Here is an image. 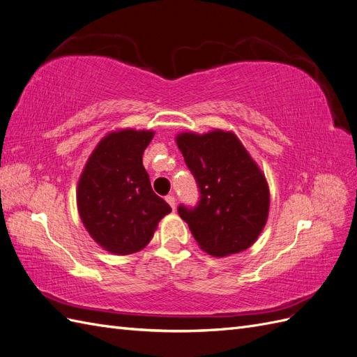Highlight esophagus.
Masks as SVG:
<instances>
[{"label": "esophagus", "instance_id": "obj_1", "mask_svg": "<svg viewBox=\"0 0 357 357\" xmlns=\"http://www.w3.org/2000/svg\"><path fill=\"white\" fill-rule=\"evenodd\" d=\"M165 199H167V202L171 205V208L174 210V208H176V197L172 195V193H169V195L165 197Z\"/></svg>", "mask_w": 357, "mask_h": 357}]
</instances>
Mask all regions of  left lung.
Returning <instances> with one entry per match:
<instances>
[{"label": "left lung", "mask_w": 357, "mask_h": 357, "mask_svg": "<svg viewBox=\"0 0 357 357\" xmlns=\"http://www.w3.org/2000/svg\"><path fill=\"white\" fill-rule=\"evenodd\" d=\"M177 146L199 190L195 207L178 205L180 218L202 250L213 256L250 247L266 223L265 176L232 132L180 134Z\"/></svg>", "instance_id": "1"}]
</instances>
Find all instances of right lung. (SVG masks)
<instances>
[{"mask_svg":"<svg viewBox=\"0 0 357 357\" xmlns=\"http://www.w3.org/2000/svg\"><path fill=\"white\" fill-rule=\"evenodd\" d=\"M152 131L112 132L86 164L77 188L83 225L92 238L114 255H131L152 240L158 222L171 211L150 185L143 153Z\"/></svg>","mask_w":357,"mask_h":357,"instance_id":"right-lung-1","label":"right lung"}]
</instances>
